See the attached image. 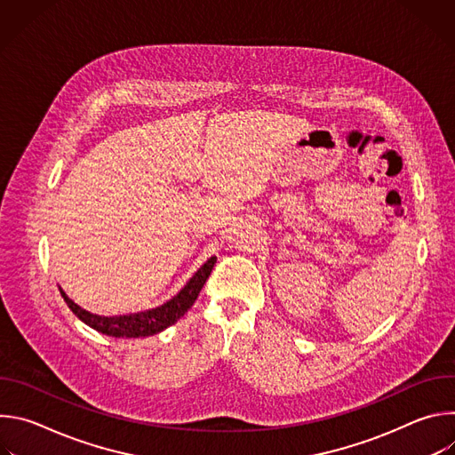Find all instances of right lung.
<instances>
[{
  "mask_svg": "<svg viewBox=\"0 0 455 455\" xmlns=\"http://www.w3.org/2000/svg\"><path fill=\"white\" fill-rule=\"evenodd\" d=\"M216 263V257H211L209 261L190 277V281L180 290L178 295H174L171 300L165 304L140 311V313H129V315H118V316H100L93 315L81 306H77L68 295L60 290V295L64 302L68 304V307L77 315L79 320H83L86 326L93 328L95 331L115 337V339H139V337H151L156 335L169 326H172L174 322H178L185 311L194 304V300L198 299L204 284L207 283L212 268Z\"/></svg>",
  "mask_w": 455,
  "mask_h": 455,
  "instance_id": "add662e5",
  "label": "right lung"
}]
</instances>
